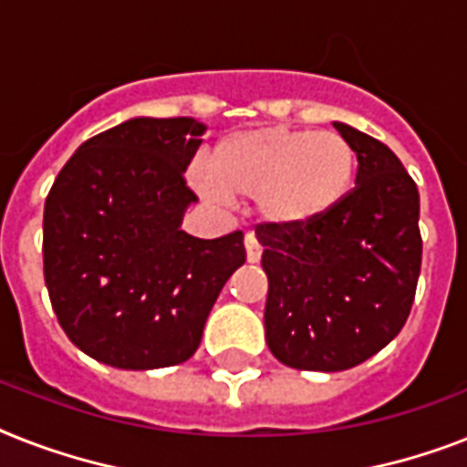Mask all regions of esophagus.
Here are the masks:
<instances>
[{"instance_id":"1","label":"esophagus","mask_w":467,"mask_h":467,"mask_svg":"<svg viewBox=\"0 0 467 467\" xmlns=\"http://www.w3.org/2000/svg\"><path fill=\"white\" fill-rule=\"evenodd\" d=\"M244 249H246V261H249V264H256V261L261 259V252H264L259 240H256V234L252 233L244 237Z\"/></svg>"}]
</instances>
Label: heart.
Instances as JSON below:
<instances>
[{
  "instance_id": "heart-1",
  "label": "heart",
  "mask_w": 467,
  "mask_h": 467,
  "mask_svg": "<svg viewBox=\"0 0 467 467\" xmlns=\"http://www.w3.org/2000/svg\"><path fill=\"white\" fill-rule=\"evenodd\" d=\"M358 153L345 136L317 129L254 127L223 136L196 174L211 199L256 201L264 221L302 227L350 194Z\"/></svg>"
}]
</instances>
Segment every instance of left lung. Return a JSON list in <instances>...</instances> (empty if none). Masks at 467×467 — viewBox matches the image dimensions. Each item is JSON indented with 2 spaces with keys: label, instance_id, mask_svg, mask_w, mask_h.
<instances>
[{
  "label": "left lung",
  "instance_id": "8db88e82",
  "mask_svg": "<svg viewBox=\"0 0 467 467\" xmlns=\"http://www.w3.org/2000/svg\"><path fill=\"white\" fill-rule=\"evenodd\" d=\"M333 127L358 153L350 194L309 225L256 227L266 343L293 369L343 371L377 355L408 321L422 266L418 184L386 143Z\"/></svg>",
  "mask_w": 467,
  "mask_h": 467
}]
</instances>
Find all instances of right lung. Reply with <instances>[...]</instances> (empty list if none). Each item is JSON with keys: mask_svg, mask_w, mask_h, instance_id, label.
<instances>
[{"mask_svg": "<svg viewBox=\"0 0 467 467\" xmlns=\"http://www.w3.org/2000/svg\"><path fill=\"white\" fill-rule=\"evenodd\" d=\"M206 127L192 117L129 122L78 146L45 201V285L57 321L117 369L187 362L223 285L246 261L244 234L182 230L196 194L184 170Z\"/></svg>", "mask_w": 467, "mask_h": 467, "instance_id": "right-lung-1", "label": "right lung"}]
</instances>
